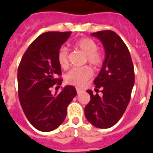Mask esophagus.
Masks as SVG:
<instances>
[{
    "label": "esophagus",
    "instance_id": "1",
    "mask_svg": "<svg viewBox=\"0 0 153 153\" xmlns=\"http://www.w3.org/2000/svg\"><path fill=\"white\" fill-rule=\"evenodd\" d=\"M76 91H77V94H80L82 92V90L80 88H76Z\"/></svg>",
    "mask_w": 153,
    "mask_h": 153
}]
</instances>
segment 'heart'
<instances>
[{"label": "heart", "mask_w": 153, "mask_h": 153, "mask_svg": "<svg viewBox=\"0 0 153 153\" xmlns=\"http://www.w3.org/2000/svg\"><path fill=\"white\" fill-rule=\"evenodd\" d=\"M74 48L85 54V62L95 67H101L103 63L104 56L100 49L97 48L98 45L93 39L84 37L78 39L74 44ZM57 59L59 64L62 68L68 65V51L67 48L61 47L58 51ZM93 75V71L89 66L74 67L67 72L65 75V81L67 84L76 86H82L88 81Z\"/></svg>", "instance_id": "heart-1"}]
</instances>
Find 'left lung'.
<instances>
[{
	"instance_id": "obj_1",
	"label": "left lung",
	"mask_w": 153,
	"mask_h": 153,
	"mask_svg": "<svg viewBox=\"0 0 153 153\" xmlns=\"http://www.w3.org/2000/svg\"><path fill=\"white\" fill-rule=\"evenodd\" d=\"M91 36L102 41L105 58L94 81L96 88H102V96L87 91L91 101L85 107V116L94 126L108 128L121 119L129 103L135 81L134 67L128 48L117 33L105 30Z\"/></svg>"
}]
</instances>
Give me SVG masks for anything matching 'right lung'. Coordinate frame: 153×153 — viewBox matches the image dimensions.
Masks as SVG:
<instances>
[{"mask_svg": "<svg viewBox=\"0 0 153 153\" xmlns=\"http://www.w3.org/2000/svg\"><path fill=\"white\" fill-rule=\"evenodd\" d=\"M71 32H48L30 44L18 67V96L28 121L41 132L57 128L67 116V105L77 94L74 86H67L59 94H51V88H59L62 79L57 59L61 45Z\"/></svg>", "mask_w": 153, "mask_h": 153, "instance_id": "add662e5", "label": "right lung"}]
</instances>
